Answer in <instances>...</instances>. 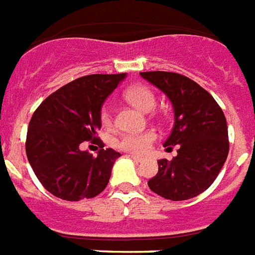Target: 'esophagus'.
I'll return each instance as SVG.
<instances>
[{
	"mask_svg": "<svg viewBox=\"0 0 255 255\" xmlns=\"http://www.w3.org/2000/svg\"><path fill=\"white\" fill-rule=\"evenodd\" d=\"M131 158L135 160V162H143V158H140V156H136V155H131Z\"/></svg>",
	"mask_w": 255,
	"mask_h": 255,
	"instance_id": "esophagus-1",
	"label": "esophagus"
}]
</instances>
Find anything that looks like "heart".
Listing matches in <instances>:
<instances>
[{
    "mask_svg": "<svg viewBox=\"0 0 255 255\" xmlns=\"http://www.w3.org/2000/svg\"><path fill=\"white\" fill-rule=\"evenodd\" d=\"M128 102L140 108L144 112H149L156 107L158 99L156 95L144 85H136L126 91ZM100 122L104 127H111L114 123V114L110 103H106L100 110ZM158 139V133L152 129L141 132H123L118 136L116 145L123 151L131 153H144L151 147L153 141Z\"/></svg>",
    "mask_w": 255,
    "mask_h": 255,
    "instance_id": "obj_1",
    "label": "heart"
}]
</instances>
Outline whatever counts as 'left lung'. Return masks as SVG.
<instances>
[{"label":"left lung","mask_w":255,"mask_h":255,"mask_svg":"<svg viewBox=\"0 0 255 255\" xmlns=\"http://www.w3.org/2000/svg\"><path fill=\"white\" fill-rule=\"evenodd\" d=\"M140 75L172 103L175 126L164 147L178 145L172 160H158V174L148 180V187L171 201L191 199L213 184L226 162L229 133L225 114L206 89L186 76L163 71Z\"/></svg>","instance_id":"left-lung-1"}]
</instances>
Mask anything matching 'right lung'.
<instances>
[{"label":"right lung","instance_id":"obj_1","mask_svg":"<svg viewBox=\"0 0 255 255\" xmlns=\"http://www.w3.org/2000/svg\"><path fill=\"white\" fill-rule=\"evenodd\" d=\"M126 73L88 75L46 97L29 122L25 149L37 179L54 197L77 202L99 195L110 182L120 153L97 137L100 110ZM89 141L101 147L95 158L81 151Z\"/></svg>","mask_w":255,"mask_h":255}]
</instances>
